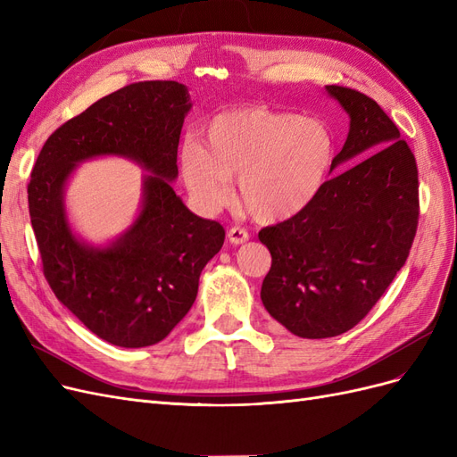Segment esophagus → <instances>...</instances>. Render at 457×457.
I'll return each mask as SVG.
<instances>
[{"instance_id":"34e87169","label":"esophagus","mask_w":457,"mask_h":457,"mask_svg":"<svg viewBox=\"0 0 457 457\" xmlns=\"http://www.w3.org/2000/svg\"><path fill=\"white\" fill-rule=\"evenodd\" d=\"M227 238H228L230 244H237L238 245V244H244V242L250 240V232H247L245 228H242V227H232L227 232Z\"/></svg>"}]
</instances>
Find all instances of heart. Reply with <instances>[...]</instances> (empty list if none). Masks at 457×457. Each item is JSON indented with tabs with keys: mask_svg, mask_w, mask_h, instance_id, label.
Listing matches in <instances>:
<instances>
[{
	"mask_svg": "<svg viewBox=\"0 0 457 457\" xmlns=\"http://www.w3.org/2000/svg\"><path fill=\"white\" fill-rule=\"evenodd\" d=\"M337 139L324 120L303 118L265 106L234 108L205 128L204 146L188 141L181 150L187 190L207 212L238 198L257 220L274 223L309 207L328 183Z\"/></svg>",
	"mask_w": 457,
	"mask_h": 457,
	"instance_id": "heart-1",
	"label": "heart"
}]
</instances>
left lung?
I'll return each mask as SVG.
<instances>
[{
	"instance_id": "left-lung-1",
	"label": "left lung",
	"mask_w": 457,
	"mask_h": 457,
	"mask_svg": "<svg viewBox=\"0 0 457 457\" xmlns=\"http://www.w3.org/2000/svg\"><path fill=\"white\" fill-rule=\"evenodd\" d=\"M351 118L331 177L314 202L259 240L272 262L261 286L269 314L307 339L354 328L404 267L420 219L418 165L395 121L368 95L326 86Z\"/></svg>"
}]
</instances>
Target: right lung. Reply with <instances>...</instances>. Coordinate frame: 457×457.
I'll use <instances>...</instances> for the list:
<instances>
[{
	"instance_id": "right-lung-1",
	"label": "right lung",
	"mask_w": 457,
	"mask_h": 457,
	"mask_svg": "<svg viewBox=\"0 0 457 457\" xmlns=\"http://www.w3.org/2000/svg\"><path fill=\"white\" fill-rule=\"evenodd\" d=\"M190 106L179 81L129 84L51 133L32 170L29 207L46 280L78 320L118 347H148L168 336L225 242V228L188 212L170 185ZM106 154L131 157L155 175L145 178L134 227L114 245L91 248L67 227L62 192L78 161Z\"/></svg>"
}]
</instances>
